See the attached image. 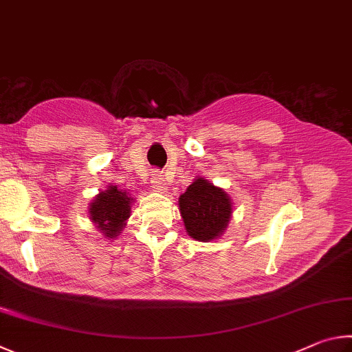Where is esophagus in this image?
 <instances>
[{"label": "esophagus", "mask_w": 352, "mask_h": 352, "mask_svg": "<svg viewBox=\"0 0 352 352\" xmlns=\"http://www.w3.org/2000/svg\"><path fill=\"white\" fill-rule=\"evenodd\" d=\"M165 186H166V184L164 181L162 175H160L159 171H154L151 175V187L154 190H157V192H160V190H165Z\"/></svg>", "instance_id": "obj_1"}]
</instances>
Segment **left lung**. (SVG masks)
<instances>
[{
  "mask_svg": "<svg viewBox=\"0 0 352 352\" xmlns=\"http://www.w3.org/2000/svg\"><path fill=\"white\" fill-rule=\"evenodd\" d=\"M179 212L188 235L207 243L223 235L232 218V199L223 188L198 177L179 196Z\"/></svg>",
  "mask_w": 352,
  "mask_h": 352,
  "instance_id": "1",
  "label": "left lung"
}]
</instances>
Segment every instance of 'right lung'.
Masks as SVG:
<instances>
[{"mask_svg": "<svg viewBox=\"0 0 352 352\" xmlns=\"http://www.w3.org/2000/svg\"><path fill=\"white\" fill-rule=\"evenodd\" d=\"M131 202L125 190L109 186L98 193L89 204L92 223L107 238H116L122 232L131 213Z\"/></svg>", "mask_w": 352, "mask_h": 352, "instance_id": "obj_1", "label": "right lung"}]
</instances>
